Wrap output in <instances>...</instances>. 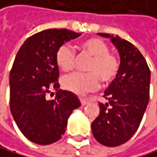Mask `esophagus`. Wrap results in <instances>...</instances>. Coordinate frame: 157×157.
Returning a JSON list of instances; mask_svg holds the SVG:
<instances>
[{
	"instance_id": "1",
	"label": "esophagus",
	"mask_w": 157,
	"mask_h": 157,
	"mask_svg": "<svg viewBox=\"0 0 157 157\" xmlns=\"http://www.w3.org/2000/svg\"><path fill=\"white\" fill-rule=\"evenodd\" d=\"M80 102H81L82 105H87L88 102H89V101H88L87 98H80Z\"/></svg>"
}]
</instances>
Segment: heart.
Wrapping results in <instances>:
<instances>
[{
  "label": "heart",
  "mask_w": 157,
  "mask_h": 157,
  "mask_svg": "<svg viewBox=\"0 0 157 157\" xmlns=\"http://www.w3.org/2000/svg\"><path fill=\"white\" fill-rule=\"evenodd\" d=\"M80 49L92 56L86 68L88 72H74L63 77L61 84L65 90L83 95L97 89L100 84L98 78L103 83H110L115 79L120 63L117 56L109 52V47L105 41L100 38H90L81 43ZM56 61L63 71H69L74 67L75 55L69 45L63 44L57 49Z\"/></svg>",
  "instance_id": "b5f03b06"
}]
</instances>
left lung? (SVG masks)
Masks as SVG:
<instances>
[{
  "label": "left lung",
  "instance_id": "1",
  "mask_svg": "<svg viewBox=\"0 0 157 157\" xmlns=\"http://www.w3.org/2000/svg\"><path fill=\"white\" fill-rule=\"evenodd\" d=\"M98 35L110 38L119 52L120 68L103 95L108 101L98 103L92 133L101 145L117 147L130 140L141 124L150 100L151 70L132 43L106 33Z\"/></svg>",
  "mask_w": 157,
  "mask_h": 157
}]
</instances>
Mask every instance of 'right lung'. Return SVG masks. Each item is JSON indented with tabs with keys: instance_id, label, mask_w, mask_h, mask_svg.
Listing matches in <instances>:
<instances>
[{
	"instance_id": "add662e5",
	"label": "right lung",
	"mask_w": 157,
	"mask_h": 157,
	"mask_svg": "<svg viewBox=\"0 0 157 157\" xmlns=\"http://www.w3.org/2000/svg\"><path fill=\"white\" fill-rule=\"evenodd\" d=\"M81 34L67 29H48L27 39L10 73V106L17 127L38 145L56 143L65 132L68 117L81 105L71 92L59 89L57 49ZM56 90V97L46 94ZM54 96V93H52Z\"/></svg>"
}]
</instances>
